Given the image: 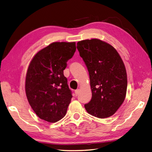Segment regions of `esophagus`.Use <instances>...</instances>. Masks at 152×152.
Returning <instances> with one entry per match:
<instances>
[{
    "label": "esophagus",
    "instance_id": "1",
    "mask_svg": "<svg viewBox=\"0 0 152 152\" xmlns=\"http://www.w3.org/2000/svg\"><path fill=\"white\" fill-rule=\"evenodd\" d=\"M80 92V89H77L75 90V95L76 96H77V95H78L79 94Z\"/></svg>",
    "mask_w": 152,
    "mask_h": 152
}]
</instances>
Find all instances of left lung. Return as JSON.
I'll list each match as a JSON object with an SVG mask.
<instances>
[{"label": "left lung", "mask_w": 152, "mask_h": 152, "mask_svg": "<svg viewBox=\"0 0 152 152\" xmlns=\"http://www.w3.org/2000/svg\"><path fill=\"white\" fill-rule=\"evenodd\" d=\"M77 49L88 69L91 101L85 104L89 114L100 118L114 115L127 92V72L122 59L108 43L98 39L77 42Z\"/></svg>", "instance_id": "8db88e82"}]
</instances>
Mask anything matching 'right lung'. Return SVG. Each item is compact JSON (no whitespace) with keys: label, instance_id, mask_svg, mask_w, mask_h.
I'll return each instance as SVG.
<instances>
[{"label":"right lung","instance_id":"right-lung-1","mask_svg":"<svg viewBox=\"0 0 152 152\" xmlns=\"http://www.w3.org/2000/svg\"><path fill=\"white\" fill-rule=\"evenodd\" d=\"M76 50L75 42H55L37 52L29 64L26 95L34 111L46 122H57L66 114L72 95L64 70Z\"/></svg>","mask_w":152,"mask_h":152}]
</instances>
